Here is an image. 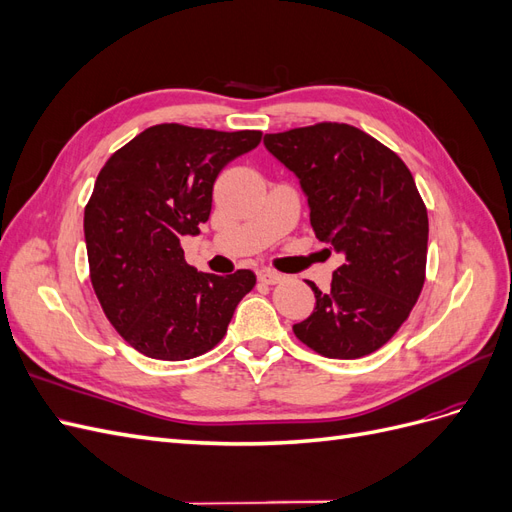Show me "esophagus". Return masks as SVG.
<instances>
[{"label": "esophagus", "instance_id": "34e87169", "mask_svg": "<svg viewBox=\"0 0 512 512\" xmlns=\"http://www.w3.org/2000/svg\"><path fill=\"white\" fill-rule=\"evenodd\" d=\"M258 280L265 282V284H277V282L284 280V275L273 271V269H260L258 271Z\"/></svg>", "mask_w": 512, "mask_h": 512}]
</instances>
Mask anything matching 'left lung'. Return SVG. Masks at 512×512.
I'll list each match as a JSON object with an SVG mask.
<instances>
[{
    "label": "left lung",
    "mask_w": 512,
    "mask_h": 512,
    "mask_svg": "<svg viewBox=\"0 0 512 512\" xmlns=\"http://www.w3.org/2000/svg\"><path fill=\"white\" fill-rule=\"evenodd\" d=\"M265 147L299 179L316 237L344 256L331 292L292 324L329 359L376 352L410 316L423 290L429 220L408 166L348 123L265 134Z\"/></svg>",
    "instance_id": "8db88e82"
}]
</instances>
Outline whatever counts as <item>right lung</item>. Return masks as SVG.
<instances>
[{
  "label": "right lung",
  "instance_id": "obj_1",
  "mask_svg": "<svg viewBox=\"0 0 512 512\" xmlns=\"http://www.w3.org/2000/svg\"><path fill=\"white\" fill-rule=\"evenodd\" d=\"M260 136L160 123L100 170L85 207L91 284L106 318L145 356L185 361L218 346L254 288L250 269L222 277L190 267L181 239L198 235L215 179Z\"/></svg>",
  "mask_w": 512,
  "mask_h": 512
}]
</instances>
